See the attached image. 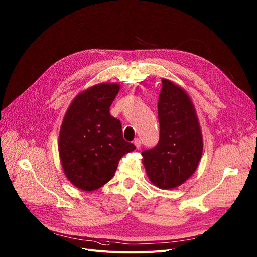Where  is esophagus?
<instances>
[{"instance_id": "34e87169", "label": "esophagus", "mask_w": 257, "mask_h": 257, "mask_svg": "<svg viewBox=\"0 0 257 257\" xmlns=\"http://www.w3.org/2000/svg\"><path fill=\"white\" fill-rule=\"evenodd\" d=\"M133 144L135 145V147L138 148V149H140V148H141V145H142V143H141V140H140V139H135V140L133 141Z\"/></svg>"}]
</instances>
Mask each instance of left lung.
<instances>
[{
    "mask_svg": "<svg viewBox=\"0 0 257 257\" xmlns=\"http://www.w3.org/2000/svg\"><path fill=\"white\" fill-rule=\"evenodd\" d=\"M158 118L159 142L142 155L151 182L161 189H172L195 172L202 154V136L189 96L167 79H162Z\"/></svg>",
    "mask_w": 257,
    "mask_h": 257,
    "instance_id": "obj_1",
    "label": "left lung"
}]
</instances>
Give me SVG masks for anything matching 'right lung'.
<instances>
[{"instance_id": "obj_1", "label": "right lung", "mask_w": 257, "mask_h": 257, "mask_svg": "<svg viewBox=\"0 0 257 257\" xmlns=\"http://www.w3.org/2000/svg\"><path fill=\"white\" fill-rule=\"evenodd\" d=\"M119 85L101 83L80 93L68 108L59 138L62 166L74 186L93 191L113 177L124 154L136 147L123 138L122 124L109 113Z\"/></svg>"}]
</instances>
